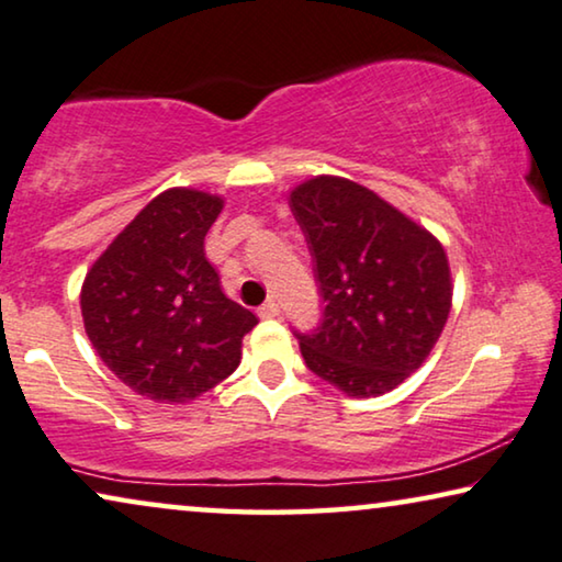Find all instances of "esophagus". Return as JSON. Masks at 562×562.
<instances>
[{"instance_id": "1", "label": "esophagus", "mask_w": 562, "mask_h": 562, "mask_svg": "<svg viewBox=\"0 0 562 562\" xmlns=\"http://www.w3.org/2000/svg\"><path fill=\"white\" fill-rule=\"evenodd\" d=\"M278 313H280V305H278V300H274V297L265 300V303L257 307L259 318H274V315H278Z\"/></svg>"}]
</instances>
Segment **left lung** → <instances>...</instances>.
Returning a JSON list of instances; mask_svg holds the SVG:
<instances>
[{"instance_id":"obj_1","label":"left lung","mask_w":562,"mask_h":562,"mask_svg":"<svg viewBox=\"0 0 562 562\" xmlns=\"http://www.w3.org/2000/svg\"><path fill=\"white\" fill-rule=\"evenodd\" d=\"M313 257L321 323L300 334L305 367L351 397L405 382L450 313V270L432 234L344 178H313L290 195Z\"/></svg>"}]
</instances>
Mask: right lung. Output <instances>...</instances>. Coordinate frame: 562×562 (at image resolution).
Wrapping results in <instances>:
<instances>
[{"label":"right lung","mask_w":562,"mask_h":562,"mask_svg":"<svg viewBox=\"0 0 562 562\" xmlns=\"http://www.w3.org/2000/svg\"><path fill=\"white\" fill-rule=\"evenodd\" d=\"M221 199L172 188L93 262L81 290L93 349L137 394L188 402L239 367L257 315L226 297L203 239Z\"/></svg>","instance_id":"1"}]
</instances>
